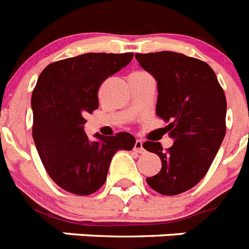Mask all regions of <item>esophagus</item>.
Here are the masks:
<instances>
[{"mask_svg": "<svg viewBox=\"0 0 249 249\" xmlns=\"http://www.w3.org/2000/svg\"><path fill=\"white\" fill-rule=\"evenodd\" d=\"M134 149H135V150H136L137 153H144L145 149H144V146H142V141H141V140H136V141H135Z\"/></svg>", "mask_w": 249, "mask_h": 249, "instance_id": "esophagus-1", "label": "esophagus"}]
</instances>
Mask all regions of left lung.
I'll return each instance as SVG.
<instances>
[{"instance_id": "1", "label": "left lung", "mask_w": 249, "mask_h": 249, "mask_svg": "<svg viewBox=\"0 0 249 249\" xmlns=\"http://www.w3.org/2000/svg\"><path fill=\"white\" fill-rule=\"evenodd\" d=\"M141 68L157 81L156 113L168 124L174 145L142 146L160 158L162 168L146 182L163 196H176L196 186L213 162L225 136L226 99L217 77L202 60L174 51L136 53Z\"/></svg>"}]
</instances>
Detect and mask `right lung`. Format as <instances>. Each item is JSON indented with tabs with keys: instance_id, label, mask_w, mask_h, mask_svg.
<instances>
[{
	"instance_id": "add662e5",
	"label": "right lung",
	"mask_w": 249,
	"mask_h": 249,
	"mask_svg": "<svg viewBox=\"0 0 249 249\" xmlns=\"http://www.w3.org/2000/svg\"><path fill=\"white\" fill-rule=\"evenodd\" d=\"M134 53H87L47 65L32 93L33 140L47 174L61 189L89 196L104 185L112 158L131 150L135 137L85 132L89 113L99 107L97 91L109 75L130 64Z\"/></svg>"
}]
</instances>
